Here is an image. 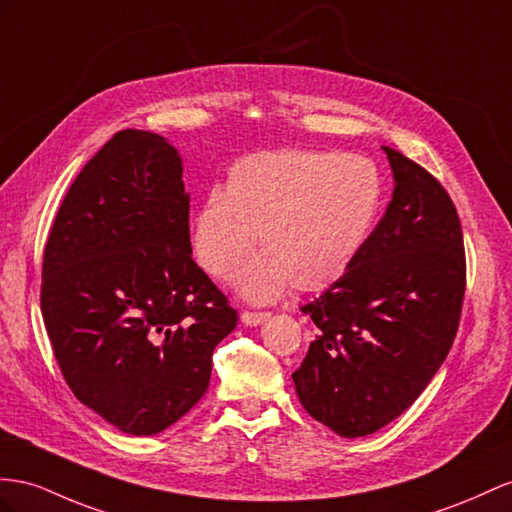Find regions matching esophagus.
<instances>
[{"label":"esophagus","instance_id":"esophagus-1","mask_svg":"<svg viewBox=\"0 0 512 512\" xmlns=\"http://www.w3.org/2000/svg\"><path fill=\"white\" fill-rule=\"evenodd\" d=\"M240 318L246 326H257V324H264L270 318V313L268 311H242Z\"/></svg>","mask_w":512,"mask_h":512}]
</instances>
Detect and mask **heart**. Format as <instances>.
Wrapping results in <instances>:
<instances>
[{
  "label": "heart",
  "instance_id": "heart-1",
  "mask_svg": "<svg viewBox=\"0 0 512 512\" xmlns=\"http://www.w3.org/2000/svg\"><path fill=\"white\" fill-rule=\"evenodd\" d=\"M383 201L372 160L337 151L281 149L235 162L225 188H212L192 218V251L205 272L229 281L255 253L266 255L240 281L244 296L272 300L290 283L318 292L355 264Z\"/></svg>",
  "mask_w": 512,
  "mask_h": 512
}]
</instances>
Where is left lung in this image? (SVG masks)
I'll return each instance as SVG.
<instances>
[{
	"instance_id": "1",
	"label": "left lung",
	"mask_w": 512,
	"mask_h": 512,
	"mask_svg": "<svg viewBox=\"0 0 512 512\" xmlns=\"http://www.w3.org/2000/svg\"><path fill=\"white\" fill-rule=\"evenodd\" d=\"M393 196L363 251L320 298L318 326L292 374L305 411L339 437H365L402 415L448 357L465 296L461 220L424 166L383 147Z\"/></svg>"
}]
</instances>
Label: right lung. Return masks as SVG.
<instances>
[{"instance_id": "obj_1", "label": "right lung", "mask_w": 512, "mask_h": 512, "mask_svg": "<svg viewBox=\"0 0 512 512\" xmlns=\"http://www.w3.org/2000/svg\"><path fill=\"white\" fill-rule=\"evenodd\" d=\"M181 170L162 136L116 131L71 183L43 255L41 309L64 381L138 437L203 398L214 348L238 324L192 259Z\"/></svg>"}]
</instances>
